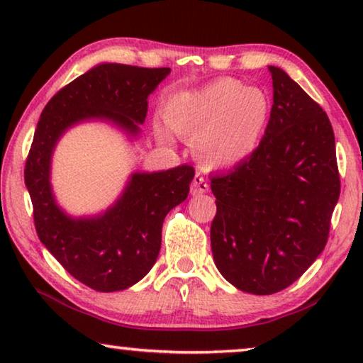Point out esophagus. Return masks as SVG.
<instances>
[{
	"label": "esophagus",
	"mask_w": 363,
	"mask_h": 363,
	"mask_svg": "<svg viewBox=\"0 0 363 363\" xmlns=\"http://www.w3.org/2000/svg\"><path fill=\"white\" fill-rule=\"evenodd\" d=\"M208 190H210V186H208L205 177L201 174H195L194 181H192V186H190V194L201 195V194H206Z\"/></svg>",
	"instance_id": "esophagus-1"
}]
</instances>
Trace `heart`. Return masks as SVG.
<instances>
[{
	"label": "heart",
	"mask_w": 363,
	"mask_h": 363,
	"mask_svg": "<svg viewBox=\"0 0 363 363\" xmlns=\"http://www.w3.org/2000/svg\"><path fill=\"white\" fill-rule=\"evenodd\" d=\"M163 118L171 131L194 139V150L206 168H233L257 150L270 118L266 91L245 88L233 78H219L169 97ZM158 139H169L155 128Z\"/></svg>",
	"instance_id": "obj_1"
}]
</instances>
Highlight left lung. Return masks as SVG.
<instances>
[{
  "instance_id": "obj_1",
  "label": "left lung",
  "mask_w": 363,
  "mask_h": 363,
  "mask_svg": "<svg viewBox=\"0 0 363 363\" xmlns=\"http://www.w3.org/2000/svg\"><path fill=\"white\" fill-rule=\"evenodd\" d=\"M257 150L211 177L214 264L242 291L272 294L303 275L328 240L340 199L335 134L327 113L279 67Z\"/></svg>"
}]
</instances>
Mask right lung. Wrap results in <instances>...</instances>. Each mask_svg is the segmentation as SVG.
<instances>
[{
  "instance_id": "1",
  "label": "right lung",
  "mask_w": 363,
  "mask_h": 363,
  "mask_svg": "<svg viewBox=\"0 0 363 363\" xmlns=\"http://www.w3.org/2000/svg\"><path fill=\"white\" fill-rule=\"evenodd\" d=\"M169 72L168 67L99 64L54 94L36 125L23 171L36 233L72 277L96 291L126 290L149 274L162 247L164 216L187 199L195 169L181 164L134 173L106 213L75 219L54 200L52 150L69 128L84 120H108L138 136L147 99Z\"/></svg>"
}]
</instances>
